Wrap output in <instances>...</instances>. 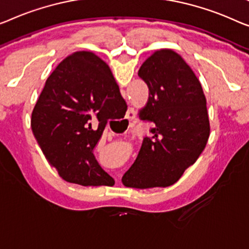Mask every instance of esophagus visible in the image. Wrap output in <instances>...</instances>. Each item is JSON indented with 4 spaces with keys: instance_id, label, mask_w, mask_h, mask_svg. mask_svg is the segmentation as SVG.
<instances>
[{
    "instance_id": "esophagus-1",
    "label": "esophagus",
    "mask_w": 249,
    "mask_h": 249,
    "mask_svg": "<svg viewBox=\"0 0 249 249\" xmlns=\"http://www.w3.org/2000/svg\"><path fill=\"white\" fill-rule=\"evenodd\" d=\"M135 116H136V112L134 108H132V107H129L128 110H127V114H126V120L132 122L135 120Z\"/></svg>"
}]
</instances>
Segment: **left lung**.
<instances>
[{
  "label": "left lung",
  "mask_w": 249,
  "mask_h": 249,
  "mask_svg": "<svg viewBox=\"0 0 249 249\" xmlns=\"http://www.w3.org/2000/svg\"><path fill=\"white\" fill-rule=\"evenodd\" d=\"M139 77L148 88L139 116L153 127L122 181L129 188H165L205 150L210 132L207 101L190 66L173 50L155 51L141 66Z\"/></svg>",
  "instance_id": "obj_1"
}]
</instances>
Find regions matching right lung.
<instances>
[{
    "mask_svg": "<svg viewBox=\"0 0 249 249\" xmlns=\"http://www.w3.org/2000/svg\"><path fill=\"white\" fill-rule=\"evenodd\" d=\"M126 107L108 65L90 51H77L48 77L32 112V133L67 182L113 185L92 151L107 122L124 116Z\"/></svg>",
    "mask_w": 249,
    "mask_h": 249,
    "instance_id": "add662e5",
    "label": "right lung"
}]
</instances>
